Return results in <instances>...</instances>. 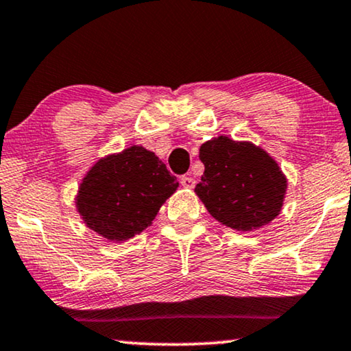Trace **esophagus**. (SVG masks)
Here are the masks:
<instances>
[{
    "label": "esophagus",
    "mask_w": 351,
    "mask_h": 351,
    "mask_svg": "<svg viewBox=\"0 0 351 351\" xmlns=\"http://www.w3.org/2000/svg\"><path fill=\"white\" fill-rule=\"evenodd\" d=\"M180 185L186 190H191L195 186V179H191L189 176H182L180 177Z\"/></svg>",
    "instance_id": "esophagus-1"
}]
</instances>
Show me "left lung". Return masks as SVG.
Wrapping results in <instances>:
<instances>
[{
	"label": "left lung",
	"mask_w": 351,
	"mask_h": 351,
	"mask_svg": "<svg viewBox=\"0 0 351 351\" xmlns=\"http://www.w3.org/2000/svg\"><path fill=\"white\" fill-rule=\"evenodd\" d=\"M199 160L204 174L195 193L217 222L254 232L280 215L287 179L262 147L219 136L199 147Z\"/></svg>",
	"instance_id": "8db88e82"
}]
</instances>
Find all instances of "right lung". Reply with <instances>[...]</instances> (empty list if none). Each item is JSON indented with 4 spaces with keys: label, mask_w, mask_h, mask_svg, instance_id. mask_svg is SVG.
I'll list each match as a JSON object with an SVG mask.
<instances>
[{
    "label": "right lung",
    "mask_w": 351,
    "mask_h": 351,
    "mask_svg": "<svg viewBox=\"0 0 351 351\" xmlns=\"http://www.w3.org/2000/svg\"><path fill=\"white\" fill-rule=\"evenodd\" d=\"M177 186L155 153L131 145L94 162L81 180L75 206L86 227L123 243L150 227Z\"/></svg>",
    "instance_id": "add662e5"
}]
</instances>
